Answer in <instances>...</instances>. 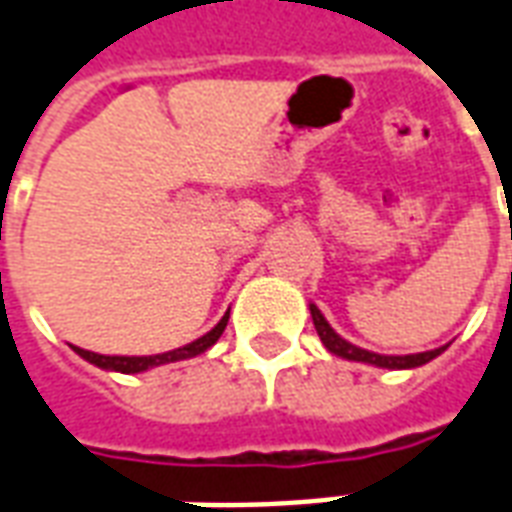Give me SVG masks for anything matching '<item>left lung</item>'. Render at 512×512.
<instances>
[{"mask_svg":"<svg viewBox=\"0 0 512 512\" xmlns=\"http://www.w3.org/2000/svg\"><path fill=\"white\" fill-rule=\"evenodd\" d=\"M309 312H312L314 328H317V336L323 339L325 347H328L333 355L347 358V361L372 363V366H380V369H415V366H423V363H429L431 358H437L439 352H445V347H437V350L429 352H415V355H380V352L361 350V347H355V344H350L347 339H342L339 333L333 331L317 306H309Z\"/></svg>","mask_w":512,"mask_h":512,"instance_id":"left-lung-1","label":"left lung"}]
</instances>
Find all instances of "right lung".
I'll return each mask as SVG.
<instances>
[{
    "label": "right lung",
    "mask_w": 512,
    "mask_h": 512,
    "mask_svg": "<svg viewBox=\"0 0 512 512\" xmlns=\"http://www.w3.org/2000/svg\"><path fill=\"white\" fill-rule=\"evenodd\" d=\"M227 317L230 312L219 320L206 336H200L195 342L184 344L179 350H170V352H162V355H100V352H89V350H81V347H75V352L81 355L83 361L94 363V366H100V369H108V372H121V374H138V372H146L151 366H162V363H173V361H184V358H195L200 352H206L211 344L217 342L222 331H225L227 325Z\"/></svg>",
    "instance_id": "add662e5"
}]
</instances>
